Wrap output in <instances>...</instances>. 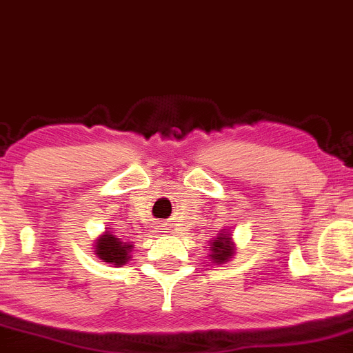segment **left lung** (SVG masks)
<instances>
[{
  "mask_svg": "<svg viewBox=\"0 0 353 353\" xmlns=\"http://www.w3.org/2000/svg\"><path fill=\"white\" fill-rule=\"evenodd\" d=\"M210 249H212L210 258H212L216 263L228 261L233 254V243L230 242V236L226 235V233L223 236H217V240H214Z\"/></svg>",
  "mask_w": 353,
  "mask_h": 353,
  "instance_id": "1",
  "label": "left lung"
}]
</instances>
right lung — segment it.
I'll return each instance as SVG.
<instances>
[{
	"instance_id": "1",
	"label": "right lung",
	"mask_w": 353,
	"mask_h": 353,
	"mask_svg": "<svg viewBox=\"0 0 353 353\" xmlns=\"http://www.w3.org/2000/svg\"><path fill=\"white\" fill-rule=\"evenodd\" d=\"M130 249V243L121 242V239H117L110 233L99 236L97 243H95V254L102 261L111 263V265H125L128 261V251Z\"/></svg>"
}]
</instances>
